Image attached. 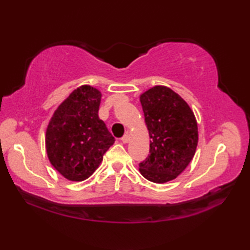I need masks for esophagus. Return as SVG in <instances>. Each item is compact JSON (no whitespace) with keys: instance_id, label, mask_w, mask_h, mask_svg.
<instances>
[{"instance_id":"obj_1","label":"esophagus","mask_w":250,"mask_h":250,"mask_svg":"<svg viewBox=\"0 0 250 250\" xmlns=\"http://www.w3.org/2000/svg\"><path fill=\"white\" fill-rule=\"evenodd\" d=\"M130 141V136L128 134H125L121 137V142L124 143V144H126V143H129Z\"/></svg>"}]
</instances>
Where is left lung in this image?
I'll use <instances>...</instances> for the list:
<instances>
[{
	"label": "left lung",
	"mask_w": 250,
	"mask_h": 250,
	"mask_svg": "<svg viewBox=\"0 0 250 250\" xmlns=\"http://www.w3.org/2000/svg\"><path fill=\"white\" fill-rule=\"evenodd\" d=\"M140 101L151 139L140 172L152 183H167L182 174L194 156L199 140L195 116L187 102L166 86L150 88Z\"/></svg>",
	"instance_id": "8db88e82"
}]
</instances>
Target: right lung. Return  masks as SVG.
<instances>
[{"instance_id": "1", "label": "right lung", "mask_w": 250, "mask_h": 250, "mask_svg": "<svg viewBox=\"0 0 250 250\" xmlns=\"http://www.w3.org/2000/svg\"><path fill=\"white\" fill-rule=\"evenodd\" d=\"M101 97L98 89L81 86L58 106L47 125V156L51 166L72 182L91 176L115 143L99 118Z\"/></svg>"}]
</instances>
